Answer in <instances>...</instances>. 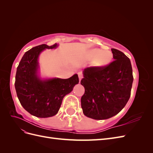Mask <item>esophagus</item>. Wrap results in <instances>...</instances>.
Listing matches in <instances>:
<instances>
[{
  "mask_svg": "<svg viewBox=\"0 0 153 153\" xmlns=\"http://www.w3.org/2000/svg\"><path fill=\"white\" fill-rule=\"evenodd\" d=\"M78 78H79V81L80 82L82 78L83 77V75H82V72H78Z\"/></svg>",
  "mask_w": 153,
  "mask_h": 153,
  "instance_id": "34e87169",
  "label": "esophagus"
}]
</instances>
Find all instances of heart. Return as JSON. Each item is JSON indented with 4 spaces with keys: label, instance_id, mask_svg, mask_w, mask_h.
Returning a JSON list of instances; mask_svg holds the SVG:
<instances>
[{
    "label": "heart",
    "instance_id": "heart-1",
    "mask_svg": "<svg viewBox=\"0 0 153 153\" xmlns=\"http://www.w3.org/2000/svg\"><path fill=\"white\" fill-rule=\"evenodd\" d=\"M94 55V58L92 59V66L96 68H102L108 64L112 61L113 55L112 52L108 50H101L98 48H94L90 50L89 55L91 56Z\"/></svg>",
    "mask_w": 153,
    "mask_h": 153
}]
</instances>
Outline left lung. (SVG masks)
<instances>
[{"mask_svg":"<svg viewBox=\"0 0 153 153\" xmlns=\"http://www.w3.org/2000/svg\"><path fill=\"white\" fill-rule=\"evenodd\" d=\"M111 50L114 61L105 67L85 68L80 82L85 88L81 98L83 113L96 120L117 114L131 95L133 76L130 60L121 51Z\"/></svg>","mask_w":153,"mask_h":153,"instance_id":"obj_1","label":"left lung"}]
</instances>
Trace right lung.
I'll use <instances>...</instances> for the list:
<instances>
[{
    "label": "right lung",
    "mask_w": 153,
    "mask_h": 153,
    "mask_svg": "<svg viewBox=\"0 0 153 153\" xmlns=\"http://www.w3.org/2000/svg\"><path fill=\"white\" fill-rule=\"evenodd\" d=\"M57 47L55 43L33 47L25 53L17 67L15 86L18 98L24 109L36 117L46 118L56 115L64 97L79 82L77 74L67 79L41 80L39 77V54L45 49Z\"/></svg>",
    "instance_id": "add662e5"
}]
</instances>
